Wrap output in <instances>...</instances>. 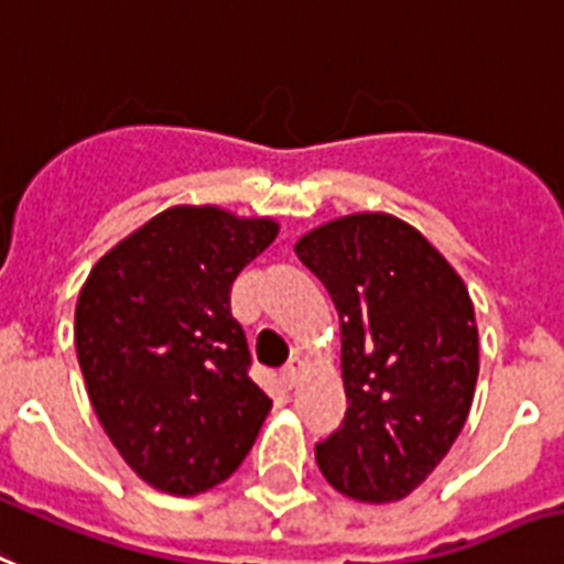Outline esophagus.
<instances>
[{
  "label": "esophagus",
  "mask_w": 564,
  "mask_h": 564,
  "mask_svg": "<svg viewBox=\"0 0 564 564\" xmlns=\"http://www.w3.org/2000/svg\"><path fill=\"white\" fill-rule=\"evenodd\" d=\"M301 373H304V361L301 359H290V365L281 370V379L286 388H295L301 382Z\"/></svg>",
  "instance_id": "1"
}]
</instances>
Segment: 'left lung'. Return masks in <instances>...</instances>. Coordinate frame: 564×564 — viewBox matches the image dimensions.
Segmentation results:
<instances>
[{"instance_id":"8db88e82","label":"left lung","mask_w":564,"mask_h":564,"mask_svg":"<svg viewBox=\"0 0 564 564\" xmlns=\"http://www.w3.org/2000/svg\"><path fill=\"white\" fill-rule=\"evenodd\" d=\"M295 254L341 322L347 411L315 443L318 469L356 501H400L434 473L473 409V297L441 251L391 214L324 223Z\"/></svg>"}]
</instances>
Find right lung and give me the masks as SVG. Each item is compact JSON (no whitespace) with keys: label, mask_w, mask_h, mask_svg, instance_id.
I'll return each mask as SVG.
<instances>
[{"label":"right lung","mask_w":564,"mask_h":564,"mask_svg":"<svg viewBox=\"0 0 564 564\" xmlns=\"http://www.w3.org/2000/svg\"><path fill=\"white\" fill-rule=\"evenodd\" d=\"M274 237V219L176 205L86 278L75 310L86 391L112 446L150 487L205 492L258 441L272 400L249 377L231 283Z\"/></svg>","instance_id":"1"}]
</instances>
